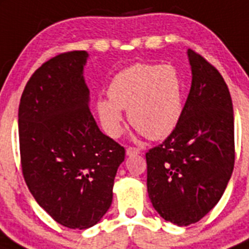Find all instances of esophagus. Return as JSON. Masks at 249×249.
Returning a JSON list of instances; mask_svg holds the SVG:
<instances>
[{"mask_svg": "<svg viewBox=\"0 0 249 249\" xmlns=\"http://www.w3.org/2000/svg\"><path fill=\"white\" fill-rule=\"evenodd\" d=\"M140 152H141V150H140L139 147H133V146H129V147H127V150H126V154L128 155V156H132V155H139Z\"/></svg>", "mask_w": 249, "mask_h": 249, "instance_id": "1", "label": "esophagus"}]
</instances>
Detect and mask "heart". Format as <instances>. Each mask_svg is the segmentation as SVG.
Returning <instances> with one entry per match:
<instances>
[{"label":"heart","mask_w":249,"mask_h":249,"mask_svg":"<svg viewBox=\"0 0 249 249\" xmlns=\"http://www.w3.org/2000/svg\"><path fill=\"white\" fill-rule=\"evenodd\" d=\"M109 99L97 102V112L110 137L122 132V110L136 129L151 140L173 132L182 114L184 84L173 65L136 64L114 76L108 88Z\"/></svg>","instance_id":"heart-1"}]
</instances>
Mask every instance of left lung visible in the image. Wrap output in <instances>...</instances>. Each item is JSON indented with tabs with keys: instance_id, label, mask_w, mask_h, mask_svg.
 I'll list each match as a JSON object with an SVG mask.
<instances>
[{
	"instance_id": "obj_1",
	"label": "left lung",
	"mask_w": 249,
	"mask_h": 249,
	"mask_svg": "<svg viewBox=\"0 0 249 249\" xmlns=\"http://www.w3.org/2000/svg\"><path fill=\"white\" fill-rule=\"evenodd\" d=\"M191 88L178 126L146 152L147 191L156 212L189 226L220 200L234 167V116L231 93L214 65L188 50Z\"/></svg>"
}]
</instances>
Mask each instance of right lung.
Wrapping results in <instances>:
<instances>
[{
	"label": "right lung",
	"instance_id": "add662e5",
	"mask_svg": "<svg viewBox=\"0 0 249 249\" xmlns=\"http://www.w3.org/2000/svg\"><path fill=\"white\" fill-rule=\"evenodd\" d=\"M88 53L45 61L27 82L18 106L22 175L55 222L93 227L107 213L124 147L101 132L90 110L83 69Z\"/></svg>",
	"mask_w": 249,
	"mask_h": 249
}]
</instances>
